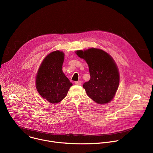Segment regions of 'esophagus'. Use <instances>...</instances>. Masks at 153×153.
<instances>
[{"label": "esophagus", "instance_id": "1", "mask_svg": "<svg viewBox=\"0 0 153 153\" xmlns=\"http://www.w3.org/2000/svg\"><path fill=\"white\" fill-rule=\"evenodd\" d=\"M75 84L77 85H80L82 84V82L80 80H79V81H76L75 82Z\"/></svg>", "mask_w": 153, "mask_h": 153}]
</instances>
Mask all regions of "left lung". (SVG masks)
Listing matches in <instances>:
<instances>
[{
  "label": "left lung",
  "instance_id": "1",
  "mask_svg": "<svg viewBox=\"0 0 153 153\" xmlns=\"http://www.w3.org/2000/svg\"><path fill=\"white\" fill-rule=\"evenodd\" d=\"M76 54L84 59L89 67L90 80L83 87L89 97L98 104L109 103L118 88L120 75L112 57L105 51L91 48Z\"/></svg>",
  "mask_w": 153,
  "mask_h": 153
}]
</instances>
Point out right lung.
<instances>
[{
	"label": "right lung",
	"mask_w": 153,
	"mask_h": 153,
	"mask_svg": "<svg viewBox=\"0 0 153 153\" xmlns=\"http://www.w3.org/2000/svg\"><path fill=\"white\" fill-rule=\"evenodd\" d=\"M64 55L55 51L43 60L36 78V88L42 98L51 103H57L64 99L72 85L62 71Z\"/></svg>",
	"instance_id": "add662e5"
}]
</instances>
